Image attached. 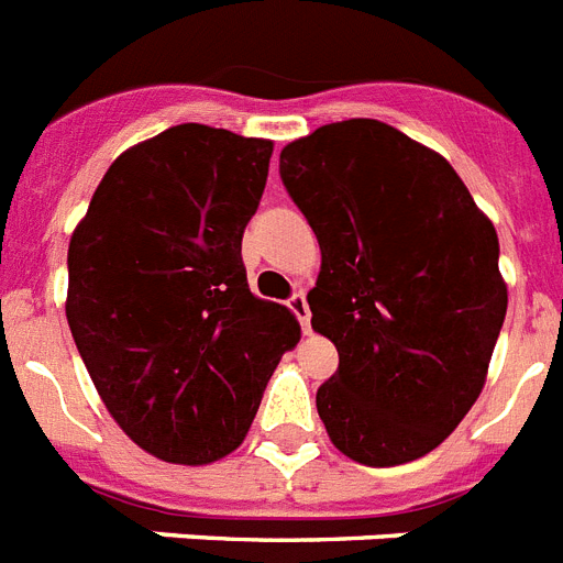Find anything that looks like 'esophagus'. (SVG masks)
<instances>
[{
  "instance_id": "1",
  "label": "esophagus",
  "mask_w": 563,
  "mask_h": 563,
  "mask_svg": "<svg viewBox=\"0 0 563 563\" xmlns=\"http://www.w3.org/2000/svg\"><path fill=\"white\" fill-rule=\"evenodd\" d=\"M290 310L296 316H299V322H301V331L310 333V308H308V296L305 292H296L290 299Z\"/></svg>"
}]
</instances>
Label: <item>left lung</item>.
I'll list each match as a JSON object with an SVG mask.
<instances>
[{"instance_id":"8db88e82","label":"left lung","mask_w":563,"mask_h":563,"mask_svg":"<svg viewBox=\"0 0 563 563\" xmlns=\"http://www.w3.org/2000/svg\"><path fill=\"white\" fill-rule=\"evenodd\" d=\"M278 169L322 250L308 305L339 351L316 391L328 438L374 468L429 454L486 385L509 301L498 232L443 155L379 120L322 125Z\"/></svg>"}]
</instances>
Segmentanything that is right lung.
Listing matches in <instances>:
<instances>
[{
	"label": "right lung",
	"mask_w": 563,
	"mask_h": 563,
	"mask_svg": "<svg viewBox=\"0 0 563 563\" xmlns=\"http://www.w3.org/2000/svg\"><path fill=\"white\" fill-rule=\"evenodd\" d=\"M273 141L201 123L125 148L68 244L65 316L88 376L129 440L207 466L247 438L301 328L253 296L241 262Z\"/></svg>",
	"instance_id": "1"
}]
</instances>
